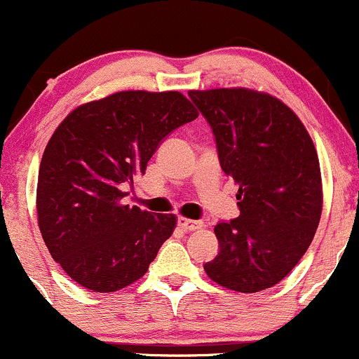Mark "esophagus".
Listing matches in <instances>:
<instances>
[{
    "label": "esophagus",
    "instance_id": "esophagus-1",
    "mask_svg": "<svg viewBox=\"0 0 359 359\" xmlns=\"http://www.w3.org/2000/svg\"><path fill=\"white\" fill-rule=\"evenodd\" d=\"M178 225L183 229V231L191 232V231H198V229L203 227V222H201V220H191V219H184V217H180Z\"/></svg>",
    "mask_w": 359,
    "mask_h": 359
}]
</instances>
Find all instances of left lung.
Segmentation results:
<instances>
[{"instance_id":"left-lung-1","label":"left lung","mask_w":359,"mask_h":359,"mask_svg":"<svg viewBox=\"0 0 359 359\" xmlns=\"http://www.w3.org/2000/svg\"><path fill=\"white\" fill-rule=\"evenodd\" d=\"M215 137L222 171L239 184L241 215L215 225L205 271L241 293L271 288L297 266L322 213L317 151L283 102L248 88L190 91Z\"/></svg>"}]
</instances>
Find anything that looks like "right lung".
<instances>
[{
	"mask_svg": "<svg viewBox=\"0 0 359 359\" xmlns=\"http://www.w3.org/2000/svg\"><path fill=\"white\" fill-rule=\"evenodd\" d=\"M178 91H120L72 110L39 169L37 215L55 263L88 290L116 292L146 275L176 225L172 213L123 203L161 140L193 122Z\"/></svg>",
	"mask_w": 359,
	"mask_h": 359,
	"instance_id": "obj_1",
	"label": "right lung"
}]
</instances>
